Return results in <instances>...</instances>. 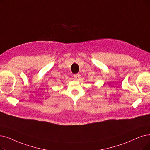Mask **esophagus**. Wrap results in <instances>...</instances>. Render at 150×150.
Wrapping results in <instances>:
<instances>
[{
  "instance_id": "obj_1",
  "label": "esophagus",
  "mask_w": 150,
  "mask_h": 150,
  "mask_svg": "<svg viewBox=\"0 0 150 150\" xmlns=\"http://www.w3.org/2000/svg\"><path fill=\"white\" fill-rule=\"evenodd\" d=\"M80 76H81V75H80V74H76L74 75V77L75 78V79H80Z\"/></svg>"
}]
</instances>
